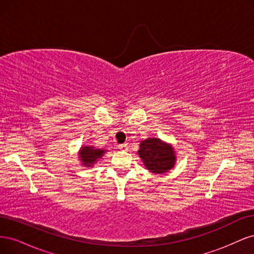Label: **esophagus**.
Listing matches in <instances>:
<instances>
[{"instance_id":"esophagus-1","label":"esophagus","mask_w":254,"mask_h":254,"mask_svg":"<svg viewBox=\"0 0 254 254\" xmlns=\"http://www.w3.org/2000/svg\"><path fill=\"white\" fill-rule=\"evenodd\" d=\"M118 147L120 148V149H126L127 148V144H120Z\"/></svg>"}]
</instances>
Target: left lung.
<instances>
[{
	"label": "left lung",
	"instance_id": "8db88e82",
	"mask_svg": "<svg viewBox=\"0 0 254 254\" xmlns=\"http://www.w3.org/2000/svg\"><path fill=\"white\" fill-rule=\"evenodd\" d=\"M137 155L150 173L159 175L171 171L177 161L173 145L159 137H148L141 141Z\"/></svg>",
	"mask_w": 254,
	"mask_h": 254
}]
</instances>
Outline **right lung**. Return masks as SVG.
Segmentation results:
<instances>
[{
    "instance_id": "1",
    "label": "right lung",
    "mask_w": 254,
    "mask_h": 254,
    "mask_svg": "<svg viewBox=\"0 0 254 254\" xmlns=\"http://www.w3.org/2000/svg\"><path fill=\"white\" fill-rule=\"evenodd\" d=\"M108 151L104 148H96L92 145H82L78 151V159L80 164L84 167H93L99 159L104 157L105 153Z\"/></svg>"
}]
</instances>
